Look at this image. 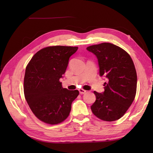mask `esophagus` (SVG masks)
Masks as SVG:
<instances>
[{"label":"esophagus","instance_id":"obj_1","mask_svg":"<svg viewBox=\"0 0 153 153\" xmlns=\"http://www.w3.org/2000/svg\"><path fill=\"white\" fill-rule=\"evenodd\" d=\"M79 91L80 94H85L86 93V91L83 89H79Z\"/></svg>","mask_w":153,"mask_h":153}]
</instances>
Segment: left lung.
<instances>
[{
  "label": "left lung",
  "mask_w": 153,
  "mask_h": 153,
  "mask_svg": "<svg viewBox=\"0 0 153 153\" xmlns=\"http://www.w3.org/2000/svg\"><path fill=\"white\" fill-rule=\"evenodd\" d=\"M87 50L98 60L99 75L105 77V91H94L96 100L91 109L97 118L112 122L122 117L135 99L137 90V73L129 54L109 43L92 45Z\"/></svg>",
  "instance_id": "1"
}]
</instances>
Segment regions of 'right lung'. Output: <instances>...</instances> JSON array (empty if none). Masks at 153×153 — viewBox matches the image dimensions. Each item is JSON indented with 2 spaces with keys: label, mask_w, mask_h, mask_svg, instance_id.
Wrapping results in <instances>:
<instances>
[{
  "label": "right lung",
  "mask_w": 153,
  "mask_h": 153,
  "mask_svg": "<svg viewBox=\"0 0 153 153\" xmlns=\"http://www.w3.org/2000/svg\"><path fill=\"white\" fill-rule=\"evenodd\" d=\"M77 47L53 46L39 51L25 69L24 95L31 111L41 121L58 124L69 116L77 90L63 88L60 79Z\"/></svg>",
  "instance_id": "right-lung-1"
}]
</instances>
